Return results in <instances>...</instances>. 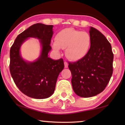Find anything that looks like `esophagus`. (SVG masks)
<instances>
[{
  "label": "esophagus",
  "mask_w": 125,
  "mask_h": 125,
  "mask_svg": "<svg viewBox=\"0 0 125 125\" xmlns=\"http://www.w3.org/2000/svg\"><path fill=\"white\" fill-rule=\"evenodd\" d=\"M64 65L65 68H67L68 67V64L66 61H64Z\"/></svg>",
  "instance_id": "34e87169"
}]
</instances>
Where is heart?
<instances>
[{"label": "heart", "mask_w": 125, "mask_h": 125, "mask_svg": "<svg viewBox=\"0 0 125 125\" xmlns=\"http://www.w3.org/2000/svg\"><path fill=\"white\" fill-rule=\"evenodd\" d=\"M91 42V37L88 32L68 28L57 34L56 41L52 43V47L57 52H60L61 48H66V56L68 59L77 61L86 55Z\"/></svg>", "instance_id": "b5f03b06"}]
</instances>
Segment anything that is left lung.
<instances>
[{
	"instance_id": "left-lung-1",
	"label": "left lung",
	"mask_w": 125,
	"mask_h": 125,
	"mask_svg": "<svg viewBox=\"0 0 125 125\" xmlns=\"http://www.w3.org/2000/svg\"><path fill=\"white\" fill-rule=\"evenodd\" d=\"M91 46L85 57L69 62L74 93L81 97L95 96L105 89L113 74L112 46L103 34L90 27Z\"/></svg>"
}]
</instances>
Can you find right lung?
Here are the masks:
<instances>
[{
	"label": "right lung",
	"mask_w": 125,
	"mask_h": 125,
	"mask_svg": "<svg viewBox=\"0 0 125 125\" xmlns=\"http://www.w3.org/2000/svg\"><path fill=\"white\" fill-rule=\"evenodd\" d=\"M52 25L37 23L19 34L10 49V71L17 87L27 96L35 99L48 98L54 93L60 73L64 68L62 59L53 60L48 57L53 31ZM30 37L39 40L42 50L34 62L22 57L20 48Z\"/></svg>",
	"instance_id": "1"
}]
</instances>
